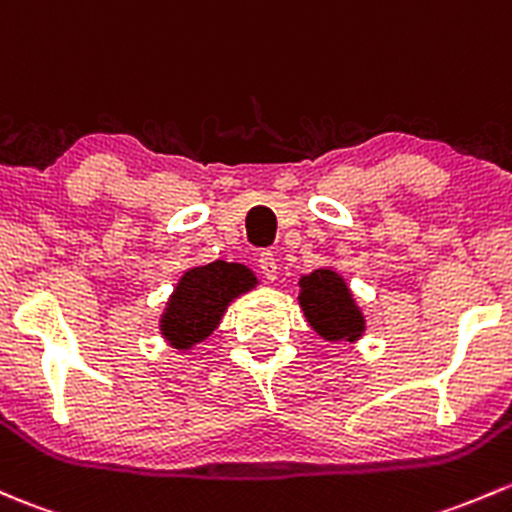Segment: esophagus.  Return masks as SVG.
<instances>
[{
  "instance_id": "obj_1",
  "label": "esophagus",
  "mask_w": 512,
  "mask_h": 512,
  "mask_svg": "<svg viewBox=\"0 0 512 512\" xmlns=\"http://www.w3.org/2000/svg\"><path fill=\"white\" fill-rule=\"evenodd\" d=\"M257 267H260L262 274H265L267 279H277V274H279L277 272L279 270V267H277V257H274L270 250L262 252V255L257 257Z\"/></svg>"
}]
</instances>
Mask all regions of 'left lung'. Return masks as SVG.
Listing matches in <instances>:
<instances>
[{
    "mask_svg": "<svg viewBox=\"0 0 512 512\" xmlns=\"http://www.w3.org/2000/svg\"><path fill=\"white\" fill-rule=\"evenodd\" d=\"M299 306L306 321L326 341H355L365 331V319L355 299L333 270H314L299 282Z\"/></svg>",
    "mask_w": 512,
    "mask_h": 512,
    "instance_id": "obj_1",
    "label": "left lung"
}]
</instances>
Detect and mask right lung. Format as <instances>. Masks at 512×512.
<instances>
[{"instance_id":"1","label":"right lung","mask_w":512,"mask_h":512,"mask_svg":"<svg viewBox=\"0 0 512 512\" xmlns=\"http://www.w3.org/2000/svg\"><path fill=\"white\" fill-rule=\"evenodd\" d=\"M255 284V274L238 262L215 260L193 267L176 284L161 314V333L171 346L186 351L211 336L230 301L250 292Z\"/></svg>"}]
</instances>
